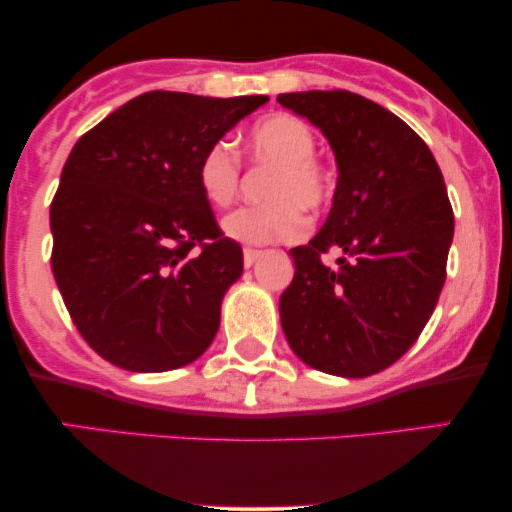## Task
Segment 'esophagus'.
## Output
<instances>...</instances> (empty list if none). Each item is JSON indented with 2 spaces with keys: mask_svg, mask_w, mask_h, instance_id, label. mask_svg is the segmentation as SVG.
Instances as JSON below:
<instances>
[{
  "mask_svg": "<svg viewBox=\"0 0 512 512\" xmlns=\"http://www.w3.org/2000/svg\"><path fill=\"white\" fill-rule=\"evenodd\" d=\"M260 257H262V252L260 250H243V264H245V267H252V264H255L257 260H260Z\"/></svg>",
  "mask_w": 512,
  "mask_h": 512,
  "instance_id": "1",
  "label": "esophagus"
}]
</instances>
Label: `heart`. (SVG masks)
Masks as SVG:
<instances>
[{"instance_id": "heart-1", "label": "heart", "mask_w": 512, "mask_h": 512, "mask_svg": "<svg viewBox=\"0 0 512 512\" xmlns=\"http://www.w3.org/2000/svg\"><path fill=\"white\" fill-rule=\"evenodd\" d=\"M317 139L298 117H264L245 137V154L255 166L272 168L260 207H243L223 219L228 238L243 245L296 240L305 231L303 211L317 214L332 197V180L315 158ZM197 185L211 207L226 209L240 192V163L226 142L211 144L199 158Z\"/></svg>"}]
</instances>
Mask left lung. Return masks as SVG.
I'll use <instances>...</instances> for the list:
<instances>
[{
    "instance_id": "1",
    "label": "left lung",
    "mask_w": 512,
    "mask_h": 512,
    "mask_svg": "<svg viewBox=\"0 0 512 512\" xmlns=\"http://www.w3.org/2000/svg\"><path fill=\"white\" fill-rule=\"evenodd\" d=\"M330 142L337 190L308 245L289 250L279 315L293 354L322 373L368 378L407 354L436 308L455 219L424 139L383 105L351 91L276 98ZM339 247L338 269L322 251Z\"/></svg>"
}]
</instances>
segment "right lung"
<instances>
[{"mask_svg": "<svg viewBox=\"0 0 512 512\" xmlns=\"http://www.w3.org/2000/svg\"><path fill=\"white\" fill-rule=\"evenodd\" d=\"M267 101L149 91L74 144L50 207L52 274L76 330L113 366L163 373L214 342L243 250L221 236L197 166Z\"/></svg>", "mask_w": 512, "mask_h": 512, "instance_id": "right-lung-1", "label": "right lung"}]
</instances>
